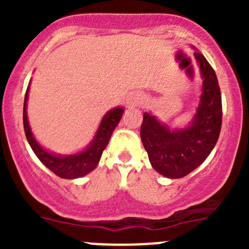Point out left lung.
<instances>
[{
  "label": "left lung",
  "mask_w": 249,
  "mask_h": 249,
  "mask_svg": "<svg viewBox=\"0 0 249 249\" xmlns=\"http://www.w3.org/2000/svg\"><path fill=\"white\" fill-rule=\"evenodd\" d=\"M202 77L199 106L184 129L170 130L149 113L143 114L141 139L153 169L167 178H182L210 155L222 127V96L214 70L199 52L194 53Z\"/></svg>",
  "instance_id": "8db88e82"
}]
</instances>
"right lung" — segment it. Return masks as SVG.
Returning a JSON list of instances; mask_svg holds the SVG:
<instances>
[{
	"label": "right lung",
	"mask_w": 249,
	"mask_h": 249,
	"mask_svg": "<svg viewBox=\"0 0 249 249\" xmlns=\"http://www.w3.org/2000/svg\"><path fill=\"white\" fill-rule=\"evenodd\" d=\"M27 97H29V87H27L26 94H25L24 113H22L24 130L27 142L31 145L32 150L41 160L42 164L46 165L48 169L56 176L66 178V179H74V178L83 177L91 172L99 165L102 152L106 149L113 131L122 119L123 113H124L123 107L110 109L104 115L94 139L84 150L72 155H59L48 152L35 139L31 127H30L29 119H27Z\"/></svg>",
	"instance_id": "add662e5"
}]
</instances>
